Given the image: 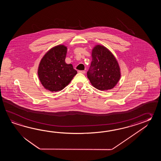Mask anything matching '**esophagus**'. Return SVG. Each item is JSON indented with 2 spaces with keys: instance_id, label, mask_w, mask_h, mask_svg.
<instances>
[{
  "instance_id": "esophagus-1",
  "label": "esophagus",
  "mask_w": 161,
  "mask_h": 161,
  "mask_svg": "<svg viewBox=\"0 0 161 161\" xmlns=\"http://www.w3.org/2000/svg\"><path fill=\"white\" fill-rule=\"evenodd\" d=\"M85 71H84V70H79V71H78V72H79V73H81V74H85Z\"/></svg>"
}]
</instances>
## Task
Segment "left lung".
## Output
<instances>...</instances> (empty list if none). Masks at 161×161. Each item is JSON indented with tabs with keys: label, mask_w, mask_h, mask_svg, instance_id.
<instances>
[{
	"label": "left lung",
	"mask_w": 161,
	"mask_h": 161,
	"mask_svg": "<svg viewBox=\"0 0 161 161\" xmlns=\"http://www.w3.org/2000/svg\"><path fill=\"white\" fill-rule=\"evenodd\" d=\"M92 61L87 78L95 88L99 90L113 89L121 77L116 58L105 47L97 45L92 49Z\"/></svg>",
	"instance_id": "left-lung-1"
}]
</instances>
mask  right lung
Instances as JSON below:
<instances>
[{"label":"right lung","instance_id":"1","mask_svg":"<svg viewBox=\"0 0 161 161\" xmlns=\"http://www.w3.org/2000/svg\"><path fill=\"white\" fill-rule=\"evenodd\" d=\"M67 52V47L58 45L49 50L40 61L38 76L42 85L49 91L62 90L77 74L71 64L65 63Z\"/></svg>","mask_w":161,"mask_h":161}]
</instances>
